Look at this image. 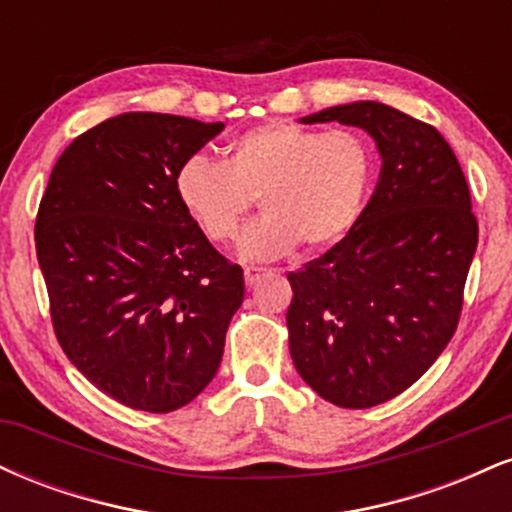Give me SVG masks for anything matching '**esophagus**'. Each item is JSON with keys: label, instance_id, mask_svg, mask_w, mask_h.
<instances>
[{"label": "esophagus", "instance_id": "esophagus-1", "mask_svg": "<svg viewBox=\"0 0 512 512\" xmlns=\"http://www.w3.org/2000/svg\"><path fill=\"white\" fill-rule=\"evenodd\" d=\"M269 272L267 269H260V267H248L245 269V284L248 286H257L260 284V281L264 279V276H267Z\"/></svg>", "mask_w": 512, "mask_h": 512}]
</instances>
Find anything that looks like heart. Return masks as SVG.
Here are the masks:
<instances>
[{
    "instance_id": "obj_1",
    "label": "heart",
    "mask_w": 512,
    "mask_h": 512,
    "mask_svg": "<svg viewBox=\"0 0 512 512\" xmlns=\"http://www.w3.org/2000/svg\"><path fill=\"white\" fill-rule=\"evenodd\" d=\"M373 151L349 129L267 122L231 139L223 163L197 154L180 163L175 195L214 245L231 243L260 197L264 216L240 240V257L269 262L298 245H337L366 207Z\"/></svg>"
}]
</instances>
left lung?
Returning <instances> with one entry per match:
<instances>
[{
  "mask_svg": "<svg viewBox=\"0 0 512 512\" xmlns=\"http://www.w3.org/2000/svg\"><path fill=\"white\" fill-rule=\"evenodd\" d=\"M373 137L383 158L356 226L289 272V349L327 402L368 409L414 385L457 330L479 226L467 180L443 134L385 103L358 101L303 117Z\"/></svg>",
  "mask_w": 512,
  "mask_h": 512,
  "instance_id": "obj_1",
  "label": "left lung"
}]
</instances>
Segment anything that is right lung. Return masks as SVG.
Masks as SVG:
<instances>
[{
	"instance_id": "obj_1",
	"label": "right lung",
	"mask_w": 512,
	"mask_h": 512,
	"mask_svg": "<svg viewBox=\"0 0 512 512\" xmlns=\"http://www.w3.org/2000/svg\"><path fill=\"white\" fill-rule=\"evenodd\" d=\"M223 122L122 113L76 137L52 168L35 252L57 342L129 409L185 407L221 366L243 269L180 207L175 173Z\"/></svg>"
}]
</instances>
